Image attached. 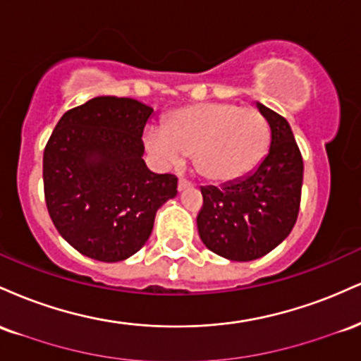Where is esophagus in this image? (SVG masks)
<instances>
[{
    "instance_id": "1",
    "label": "esophagus",
    "mask_w": 361,
    "mask_h": 361,
    "mask_svg": "<svg viewBox=\"0 0 361 361\" xmlns=\"http://www.w3.org/2000/svg\"><path fill=\"white\" fill-rule=\"evenodd\" d=\"M190 186H193V183H192V181L186 180V178L181 176L180 180H178V188H180V190H186V188H190Z\"/></svg>"
}]
</instances>
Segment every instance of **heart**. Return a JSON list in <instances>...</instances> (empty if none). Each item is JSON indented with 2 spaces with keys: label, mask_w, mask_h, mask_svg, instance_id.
Returning <instances> with one entry per match:
<instances>
[{
  "label": "heart",
  "mask_w": 361,
  "mask_h": 361,
  "mask_svg": "<svg viewBox=\"0 0 361 361\" xmlns=\"http://www.w3.org/2000/svg\"><path fill=\"white\" fill-rule=\"evenodd\" d=\"M270 127L255 109L234 103H197L168 115L146 134L149 151L161 163L178 164L193 154L195 168L212 181L246 176L267 154Z\"/></svg>",
  "instance_id": "obj_1"
}]
</instances>
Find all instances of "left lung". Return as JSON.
I'll use <instances>...</instances> for the list:
<instances>
[{"label": "left lung", "instance_id": "8db88e82", "mask_svg": "<svg viewBox=\"0 0 361 361\" xmlns=\"http://www.w3.org/2000/svg\"><path fill=\"white\" fill-rule=\"evenodd\" d=\"M271 130L268 154L250 175L222 186H202L198 234L215 255L252 261L268 255L293 229L299 215L304 161L288 122L256 103Z\"/></svg>", "mask_w": 361, "mask_h": 361}]
</instances>
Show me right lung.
Returning <instances> with one entry per match:
<instances>
[{
    "instance_id": "right-lung-1",
    "label": "right lung",
    "mask_w": 361,
    "mask_h": 361,
    "mask_svg": "<svg viewBox=\"0 0 361 361\" xmlns=\"http://www.w3.org/2000/svg\"><path fill=\"white\" fill-rule=\"evenodd\" d=\"M151 106L97 97L62 115L44 149V193L59 234L88 258L115 263L151 235L157 209L176 197L178 178L144 163Z\"/></svg>"
}]
</instances>
